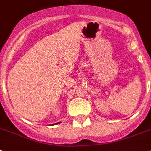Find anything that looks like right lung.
I'll return each instance as SVG.
<instances>
[{
    "instance_id": "right-lung-1",
    "label": "right lung",
    "mask_w": 151,
    "mask_h": 151,
    "mask_svg": "<svg viewBox=\"0 0 151 151\" xmlns=\"http://www.w3.org/2000/svg\"><path fill=\"white\" fill-rule=\"evenodd\" d=\"M56 124H58V123H56Z\"/></svg>"
}]
</instances>
